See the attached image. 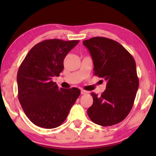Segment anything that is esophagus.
<instances>
[{"mask_svg": "<svg viewBox=\"0 0 156 156\" xmlns=\"http://www.w3.org/2000/svg\"><path fill=\"white\" fill-rule=\"evenodd\" d=\"M88 93H89V91L84 90V89H82V90H81V94H88Z\"/></svg>", "mask_w": 156, "mask_h": 156, "instance_id": "34e87169", "label": "esophagus"}]
</instances>
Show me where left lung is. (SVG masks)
<instances>
[{"label": "left lung", "instance_id": "obj_1", "mask_svg": "<svg viewBox=\"0 0 156 156\" xmlns=\"http://www.w3.org/2000/svg\"><path fill=\"white\" fill-rule=\"evenodd\" d=\"M83 44L92 57L94 74L107 82L101 96L91 94L93 104L87 114L98 125L117 124L133 107L139 85L136 62L121 44L109 38L94 37Z\"/></svg>", "mask_w": 156, "mask_h": 156}]
</instances>
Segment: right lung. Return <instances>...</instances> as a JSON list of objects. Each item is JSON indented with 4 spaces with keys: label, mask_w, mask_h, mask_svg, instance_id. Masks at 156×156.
Returning a JSON list of instances; mask_svg holds the SVG:
<instances>
[{
    "label": "right lung",
    "mask_w": 156,
    "mask_h": 156,
    "mask_svg": "<svg viewBox=\"0 0 156 156\" xmlns=\"http://www.w3.org/2000/svg\"><path fill=\"white\" fill-rule=\"evenodd\" d=\"M80 40H46L35 44L17 74L18 99L27 118L37 126L54 129L67 119L80 89H59L52 81L64 69V59Z\"/></svg>",
    "instance_id": "obj_1"
}]
</instances>
